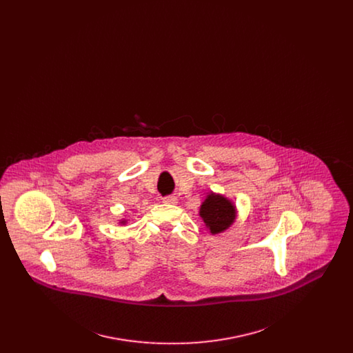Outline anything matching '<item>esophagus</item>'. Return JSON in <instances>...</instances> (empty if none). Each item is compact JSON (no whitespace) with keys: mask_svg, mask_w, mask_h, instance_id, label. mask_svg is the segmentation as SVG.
I'll list each match as a JSON object with an SVG mask.
<instances>
[{"mask_svg":"<svg viewBox=\"0 0 353 353\" xmlns=\"http://www.w3.org/2000/svg\"><path fill=\"white\" fill-rule=\"evenodd\" d=\"M163 202L164 203H169V205H176L177 203V197L176 196H165V197H163Z\"/></svg>","mask_w":353,"mask_h":353,"instance_id":"34e87169","label":"esophagus"}]
</instances>
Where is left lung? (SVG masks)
I'll return each mask as SVG.
<instances>
[{
  "instance_id": "left-lung-1",
  "label": "left lung",
  "mask_w": 353,
  "mask_h": 353,
  "mask_svg": "<svg viewBox=\"0 0 353 353\" xmlns=\"http://www.w3.org/2000/svg\"><path fill=\"white\" fill-rule=\"evenodd\" d=\"M200 217L212 234H219L234 223L236 208L225 196L210 192L200 206Z\"/></svg>"
}]
</instances>
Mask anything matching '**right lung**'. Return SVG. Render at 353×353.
<instances>
[{
  "instance_id": "1",
  "label": "right lung",
  "mask_w": 353,
  "mask_h": 353,
  "mask_svg": "<svg viewBox=\"0 0 353 353\" xmlns=\"http://www.w3.org/2000/svg\"><path fill=\"white\" fill-rule=\"evenodd\" d=\"M120 223H121V225H125V223H127V219H120Z\"/></svg>"
}]
</instances>
